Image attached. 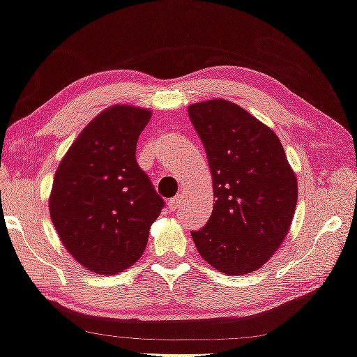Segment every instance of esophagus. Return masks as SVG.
<instances>
[{
    "instance_id": "1",
    "label": "esophagus",
    "mask_w": 357,
    "mask_h": 357,
    "mask_svg": "<svg viewBox=\"0 0 357 357\" xmlns=\"http://www.w3.org/2000/svg\"><path fill=\"white\" fill-rule=\"evenodd\" d=\"M181 205H183V195H176L174 199L168 202V208L172 211H176L178 208H181Z\"/></svg>"
}]
</instances>
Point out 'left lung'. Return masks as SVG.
<instances>
[{"mask_svg": "<svg viewBox=\"0 0 357 357\" xmlns=\"http://www.w3.org/2000/svg\"><path fill=\"white\" fill-rule=\"evenodd\" d=\"M188 112L216 197L208 222L190 232L195 247L220 273H253L289 234L298 199L294 169L278 135L237 104L213 99Z\"/></svg>", "mask_w": 357, "mask_h": 357, "instance_id": "obj_1", "label": "left lung"}]
</instances>
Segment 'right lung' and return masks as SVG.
Segmentation results:
<instances>
[{"label":"right lung","instance_id":"add662e5","mask_svg":"<svg viewBox=\"0 0 357 357\" xmlns=\"http://www.w3.org/2000/svg\"><path fill=\"white\" fill-rule=\"evenodd\" d=\"M149 120L147 109H105L79 132L56 172L52 225L67 252L98 274H119L141 258L165 206L136 162Z\"/></svg>","mask_w":357,"mask_h":357}]
</instances>
